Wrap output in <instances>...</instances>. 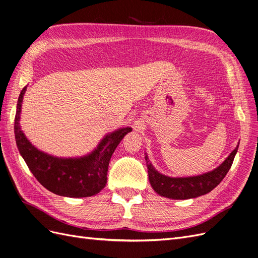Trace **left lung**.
<instances>
[{"instance_id": "1", "label": "left lung", "mask_w": 258, "mask_h": 258, "mask_svg": "<svg viewBox=\"0 0 258 258\" xmlns=\"http://www.w3.org/2000/svg\"><path fill=\"white\" fill-rule=\"evenodd\" d=\"M238 147L232 151L227 159L224 161L218 168L195 177L186 178H170L160 173L149 162L148 155L145 156L148 167L149 181L155 192L164 197L172 199H188L205 195L221 183L230 169Z\"/></svg>"}]
</instances>
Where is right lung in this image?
<instances>
[{
  "mask_svg": "<svg viewBox=\"0 0 258 258\" xmlns=\"http://www.w3.org/2000/svg\"><path fill=\"white\" fill-rule=\"evenodd\" d=\"M27 87L18 98L15 117V138L18 150L39 183L50 192L72 198L93 196L105 187L111 155L131 127L106 135L90 154L77 159H61L41 152L24 136L20 128L21 103Z\"/></svg>",
  "mask_w": 258,
  "mask_h": 258,
  "instance_id": "right-lung-1",
  "label": "right lung"
}]
</instances>
